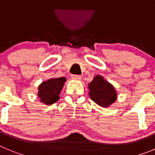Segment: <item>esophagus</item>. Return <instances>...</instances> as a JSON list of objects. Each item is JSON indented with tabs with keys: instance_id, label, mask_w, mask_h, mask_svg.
<instances>
[{
	"instance_id": "esophagus-1",
	"label": "esophagus",
	"mask_w": 155,
	"mask_h": 155,
	"mask_svg": "<svg viewBox=\"0 0 155 155\" xmlns=\"http://www.w3.org/2000/svg\"><path fill=\"white\" fill-rule=\"evenodd\" d=\"M71 78L74 79V80H81V77L80 75L74 74V75H71Z\"/></svg>"
}]
</instances>
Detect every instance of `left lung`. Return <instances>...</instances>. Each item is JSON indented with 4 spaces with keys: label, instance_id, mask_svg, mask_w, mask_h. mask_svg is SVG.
Here are the masks:
<instances>
[{
    "label": "left lung",
    "instance_id": "8db88e82",
    "mask_svg": "<svg viewBox=\"0 0 155 155\" xmlns=\"http://www.w3.org/2000/svg\"><path fill=\"white\" fill-rule=\"evenodd\" d=\"M89 95L95 103L102 107H106L116 100L114 87L101 76L94 77L88 85Z\"/></svg>",
    "mask_w": 155,
    "mask_h": 155
}]
</instances>
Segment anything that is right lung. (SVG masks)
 I'll use <instances>...</instances> for the list:
<instances>
[{"label": "right lung", "mask_w": 155, "mask_h": 155, "mask_svg": "<svg viewBox=\"0 0 155 155\" xmlns=\"http://www.w3.org/2000/svg\"><path fill=\"white\" fill-rule=\"evenodd\" d=\"M65 81V78H59L42 82L39 85L38 93L41 102L46 105H52L57 102L60 98L59 94Z\"/></svg>", "instance_id": "right-lung-1"}]
</instances>
